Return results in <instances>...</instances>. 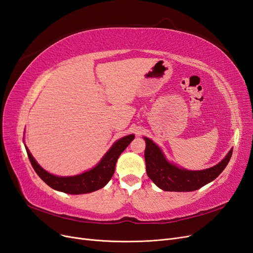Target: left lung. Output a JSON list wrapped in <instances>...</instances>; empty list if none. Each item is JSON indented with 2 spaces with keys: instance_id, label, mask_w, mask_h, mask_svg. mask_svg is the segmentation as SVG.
<instances>
[{
  "instance_id": "obj_1",
  "label": "left lung",
  "mask_w": 253,
  "mask_h": 253,
  "mask_svg": "<svg viewBox=\"0 0 253 253\" xmlns=\"http://www.w3.org/2000/svg\"><path fill=\"white\" fill-rule=\"evenodd\" d=\"M144 159L148 176L158 188L164 191H171V192L195 191L211 182L224 171L232 156L233 151V149H231L220 163L209 169L189 171L170 164L158 145L147 137H144Z\"/></svg>"
}]
</instances>
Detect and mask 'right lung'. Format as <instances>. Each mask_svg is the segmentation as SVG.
<instances>
[{
    "label": "right lung",
    "mask_w": 253,
    "mask_h": 253,
    "mask_svg": "<svg viewBox=\"0 0 253 253\" xmlns=\"http://www.w3.org/2000/svg\"><path fill=\"white\" fill-rule=\"evenodd\" d=\"M134 137L135 136L132 134L122 137V138L117 140L112 145V148L106 152V154L102 157L100 163L91 170L76 176H66V177L52 175L45 171L36 162L33 155L30 154L26 145L25 149L34 170L50 188L67 194H84L101 189L110 181L115 172V166H116L118 157L126 150L127 145L131 143Z\"/></svg>",
    "instance_id": "obj_1"
}]
</instances>
